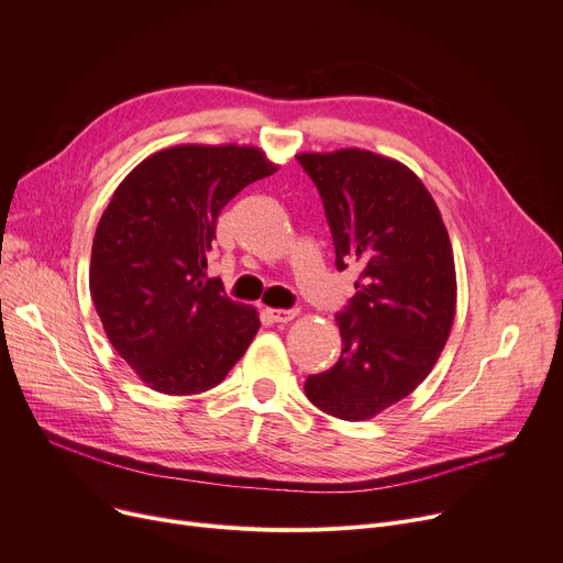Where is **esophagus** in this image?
Wrapping results in <instances>:
<instances>
[{
	"instance_id": "1",
	"label": "esophagus",
	"mask_w": 563,
	"mask_h": 563,
	"mask_svg": "<svg viewBox=\"0 0 563 563\" xmlns=\"http://www.w3.org/2000/svg\"><path fill=\"white\" fill-rule=\"evenodd\" d=\"M297 313V309H266V316L273 320V322H288L292 320Z\"/></svg>"
}]
</instances>
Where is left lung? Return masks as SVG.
Wrapping results in <instances>:
<instances>
[{"label":"left lung","mask_w":563,"mask_h":563,"mask_svg":"<svg viewBox=\"0 0 563 563\" xmlns=\"http://www.w3.org/2000/svg\"><path fill=\"white\" fill-rule=\"evenodd\" d=\"M336 250L356 266V292L336 313L343 350L309 375L307 398L341 420H366L400 402L429 375L450 336L456 275L448 229L407 165L366 152L300 154Z\"/></svg>","instance_id":"left-lung-1"}]
</instances>
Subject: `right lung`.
<instances>
[{"mask_svg": "<svg viewBox=\"0 0 563 563\" xmlns=\"http://www.w3.org/2000/svg\"><path fill=\"white\" fill-rule=\"evenodd\" d=\"M277 168L256 147L179 145L152 154L99 218L90 295L115 352L154 390L218 386L245 354L258 318L207 277L218 216Z\"/></svg>", "mask_w": 563, "mask_h": 563, "instance_id": "1", "label": "right lung"}]
</instances>
